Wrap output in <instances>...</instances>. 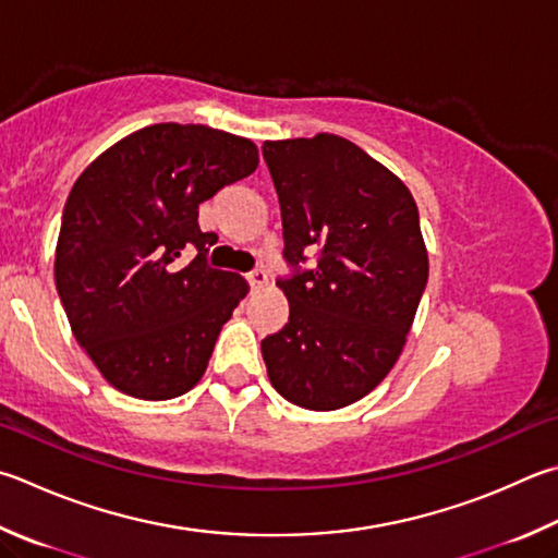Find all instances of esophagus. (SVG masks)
I'll list each match as a JSON object with an SVG mask.
<instances>
[{"instance_id": "esophagus-1", "label": "esophagus", "mask_w": 558, "mask_h": 558, "mask_svg": "<svg viewBox=\"0 0 558 558\" xmlns=\"http://www.w3.org/2000/svg\"><path fill=\"white\" fill-rule=\"evenodd\" d=\"M248 286L256 290V288H266L268 286V276H266V270H253V272H248Z\"/></svg>"}]
</instances>
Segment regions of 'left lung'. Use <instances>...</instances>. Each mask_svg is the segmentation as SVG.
I'll use <instances>...</instances> for the list:
<instances>
[{"instance_id": "left-lung-1", "label": "left lung", "mask_w": 558, "mask_h": 558, "mask_svg": "<svg viewBox=\"0 0 558 558\" xmlns=\"http://www.w3.org/2000/svg\"><path fill=\"white\" fill-rule=\"evenodd\" d=\"M278 192L282 256L312 270L280 280L290 317L260 341L268 378L298 408L356 402L400 359L429 278L417 205L392 170L349 138L263 144Z\"/></svg>"}]
</instances>
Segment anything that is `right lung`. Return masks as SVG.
<instances>
[{"label": "right lung", "instance_id": "right-lung-1", "mask_svg": "<svg viewBox=\"0 0 558 558\" xmlns=\"http://www.w3.org/2000/svg\"><path fill=\"white\" fill-rule=\"evenodd\" d=\"M256 166L251 138L170 121L117 141L75 180L56 288L77 343L111 388L170 400L205 376L248 282L205 266L217 236L202 234L197 207ZM190 245L198 256L182 267Z\"/></svg>", "mask_w": 558, "mask_h": 558}]
</instances>
